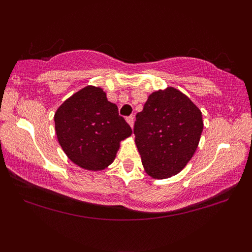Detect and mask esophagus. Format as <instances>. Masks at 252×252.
Here are the masks:
<instances>
[{
    "label": "esophagus",
    "instance_id": "34e87169",
    "mask_svg": "<svg viewBox=\"0 0 252 252\" xmlns=\"http://www.w3.org/2000/svg\"><path fill=\"white\" fill-rule=\"evenodd\" d=\"M134 121H135L134 116H128V117H126V122L129 123V126H131V128H132V126H134Z\"/></svg>",
    "mask_w": 252,
    "mask_h": 252
}]
</instances>
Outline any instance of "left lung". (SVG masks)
I'll list each match as a JSON object with an SVG mask.
<instances>
[{
	"label": "left lung",
	"instance_id": "left-lung-1",
	"mask_svg": "<svg viewBox=\"0 0 252 252\" xmlns=\"http://www.w3.org/2000/svg\"><path fill=\"white\" fill-rule=\"evenodd\" d=\"M202 128L200 110L179 90L153 92L134 124L147 174L167 179L181 172L198 148Z\"/></svg>",
	"mask_w": 252,
	"mask_h": 252
}]
</instances>
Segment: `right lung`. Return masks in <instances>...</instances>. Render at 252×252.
Masks as SVG:
<instances>
[{"label":"right lung","mask_w":252,"mask_h":252,"mask_svg":"<svg viewBox=\"0 0 252 252\" xmlns=\"http://www.w3.org/2000/svg\"><path fill=\"white\" fill-rule=\"evenodd\" d=\"M59 144L79 167L100 170L116 158L131 128L100 88L86 86L65 100L54 115Z\"/></svg>","instance_id":"right-lung-1"}]
</instances>
